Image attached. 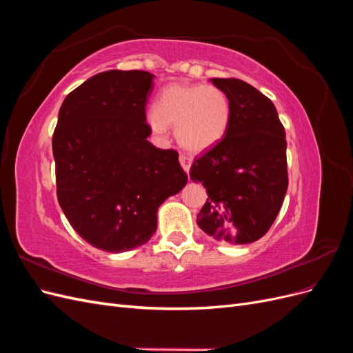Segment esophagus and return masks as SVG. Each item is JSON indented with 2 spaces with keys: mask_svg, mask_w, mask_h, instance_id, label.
Returning <instances> with one entry per match:
<instances>
[{
  "mask_svg": "<svg viewBox=\"0 0 353 353\" xmlns=\"http://www.w3.org/2000/svg\"><path fill=\"white\" fill-rule=\"evenodd\" d=\"M179 163H181V166L184 168L185 172H188L191 163H193V157L185 154V153H181V154H179Z\"/></svg>",
  "mask_w": 353,
  "mask_h": 353,
  "instance_id": "1",
  "label": "esophagus"
}]
</instances>
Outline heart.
<instances>
[{"label":"heart","instance_id":"1","mask_svg":"<svg viewBox=\"0 0 353 353\" xmlns=\"http://www.w3.org/2000/svg\"><path fill=\"white\" fill-rule=\"evenodd\" d=\"M231 119L227 94L212 85L172 83L159 94L156 112L148 116L153 130L165 134L176 126L179 143L191 152H205L225 135Z\"/></svg>","mask_w":353,"mask_h":353}]
</instances>
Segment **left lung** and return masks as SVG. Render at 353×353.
<instances>
[{"mask_svg": "<svg viewBox=\"0 0 353 353\" xmlns=\"http://www.w3.org/2000/svg\"><path fill=\"white\" fill-rule=\"evenodd\" d=\"M227 94L231 119L222 140L194 159L190 176L209 199L197 215L209 236L232 244L263 237L288 187L285 131L272 101L248 82L213 78Z\"/></svg>", "mask_w": 353, "mask_h": 353, "instance_id": "left-lung-1", "label": "left lung"}]
</instances>
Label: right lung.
<instances>
[{"instance_id":"right-lung-1","label":"right lung","mask_w":353,"mask_h":353,"mask_svg":"<svg viewBox=\"0 0 353 353\" xmlns=\"http://www.w3.org/2000/svg\"><path fill=\"white\" fill-rule=\"evenodd\" d=\"M153 78L144 70L99 73L69 92L59 112L52 134L59 205L72 228L100 250L147 243L157 208L187 184L178 152L147 141Z\"/></svg>"}]
</instances>
